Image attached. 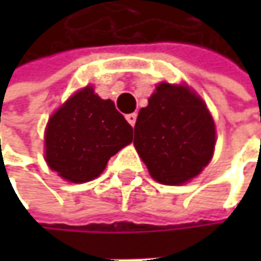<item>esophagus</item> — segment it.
I'll use <instances>...</instances> for the list:
<instances>
[{"mask_svg": "<svg viewBox=\"0 0 261 261\" xmlns=\"http://www.w3.org/2000/svg\"><path fill=\"white\" fill-rule=\"evenodd\" d=\"M125 119L128 121V124H130L131 127H134L136 119H137V115H136V113H130V115H127V116H125Z\"/></svg>", "mask_w": 261, "mask_h": 261, "instance_id": "esophagus-1", "label": "esophagus"}]
</instances>
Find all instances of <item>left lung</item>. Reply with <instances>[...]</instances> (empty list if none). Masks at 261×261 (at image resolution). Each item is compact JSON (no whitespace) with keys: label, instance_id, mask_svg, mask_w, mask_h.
Returning a JSON list of instances; mask_svg holds the SVG:
<instances>
[{"label":"left lung","instance_id":"left-lung-1","mask_svg":"<svg viewBox=\"0 0 261 261\" xmlns=\"http://www.w3.org/2000/svg\"><path fill=\"white\" fill-rule=\"evenodd\" d=\"M216 143L205 102L186 84L160 83L140 109L134 146L155 181L178 186L210 163Z\"/></svg>","mask_w":261,"mask_h":261}]
</instances>
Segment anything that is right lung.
<instances>
[{
  "mask_svg": "<svg viewBox=\"0 0 261 261\" xmlns=\"http://www.w3.org/2000/svg\"><path fill=\"white\" fill-rule=\"evenodd\" d=\"M133 140V128L112 99H101L87 86L49 118L45 160L62 178L86 182L99 177L107 162Z\"/></svg>",
  "mask_w": 261,
  "mask_h": 261,
  "instance_id": "1",
  "label": "right lung"
}]
</instances>
